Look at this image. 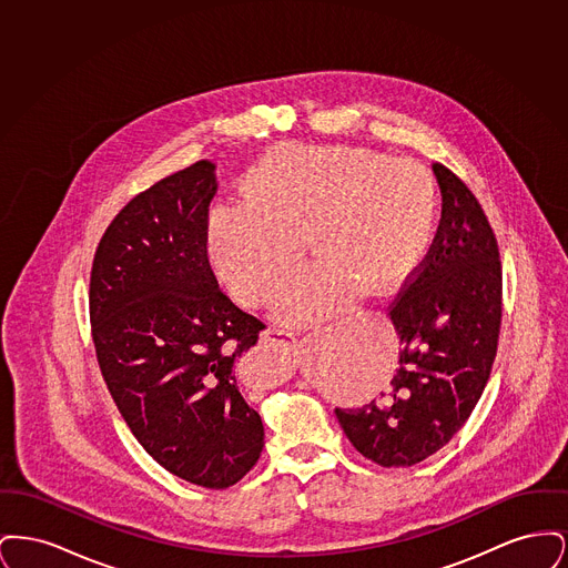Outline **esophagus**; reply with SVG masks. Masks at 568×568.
<instances>
[{
  "mask_svg": "<svg viewBox=\"0 0 568 568\" xmlns=\"http://www.w3.org/2000/svg\"><path fill=\"white\" fill-rule=\"evenodd\" d=\"M262 338L278 352H292L296 347V338L283 327H268L262 332Z\"/></svg>",
  "mask_w": 568,
  "mask_h": 568,
  "instance_id": "esophagus-1",
  "label": "esophagus"
}]
</instances>
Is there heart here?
Returning <instances> with one entry per match:
<instances>
[{
  "mask_svg": "<svg viewBox=\"0 0 568 568\" xmlns=\"http://www.w3.org/2000/svg\"><path fill=\"white\" fill-rule=\"evenodd\" d=\"M430 172L410 160L352 146H294L260 163L248 204L216 206L209 253L232 296L268 304L302 260V236L320 260L281 297V315L311 325L341 311L364 287L403 283L433 232Z\"/></svg>",
  "mask_w": 568,
  "mask_h": 568,
  "instance_id": "1",
  "label": "heart"
}]
</instances>
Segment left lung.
<instances>
[{"label": "left lung", "mask_w": 568, "mask_h": 568, "mask_svg": "<svg viewBox=\"0 0 568 568\" xmlns=\"http://www.w3.org/2000/svg\"><path fill=\"white\" fill-rule=\"evenodd\" d=\"M433 170L440 223L389 311L400 366L378 400L336 408L353 447L383 468L413 466L454 438L479 403L498 349L503 268L494 230L449 168Z\"/></svg>", "instance_id": "1"}]
</instances>
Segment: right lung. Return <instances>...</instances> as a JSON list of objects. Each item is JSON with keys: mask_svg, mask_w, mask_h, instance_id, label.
<instances>
[{"mask_svg": "<svg viewBox=\"0 0 568 568\" xmlns=\"http://www.w3.org/2000/svg\"><path fill=\"white\" fill-rule=\"evenodd\" d=\"M209 160L140 191L95 248L89 320L102 377L125 424L172 475L225 489L264 447L239 364L262 320L219 290L209 262Z\"/></svg>", "mask_w": 568, "mask_h": 568, "instance_id": "obj_1", "label": "right lung"}]
</instances>
